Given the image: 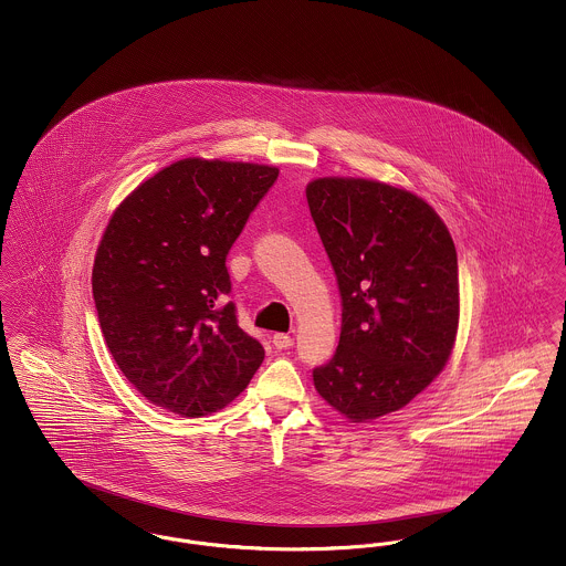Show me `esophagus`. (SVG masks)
I'll return each instance as SVG.
<instances>
[{"mask_svg":"<svg viewBox=\"0 0 566 566\" xmlns=\"http://www.w3.org/2000/svg\"><path fill=\"white\" fill-rule=\"evenodd\" d=\"M271 342H273V346H275L277 350H289V348L295 344V339H293L291 335H286V333H275V335L271 337Z\"/></svg>","mask_w":566,"mask_h":566,"instance_id":"34e87169","label":"esophagus"}]
</instances>
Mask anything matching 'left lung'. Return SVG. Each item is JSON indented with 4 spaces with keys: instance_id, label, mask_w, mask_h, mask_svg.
Wrapping results in <instances>:
<instances>
[{
    "instance_id": "8db88e82",
    "label": "left lung",
    "mask_w": 566,
    "mask_h": 566,
    "mask_svg": "<svg viewBox=\"0 0 566 566\" xmlns=\"http://www.w3.org/2000/svg\"><path fill=\"white\" fill-rule=\"evenodd\" d=\"M310 212L337 275L342 335L314 369L326 403L352 422L397 411L450 360L458 331V259L431 206L365 178H318Z\"/></svg>"
}]
</instances>
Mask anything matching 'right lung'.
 I'll return each instance as SVG.
<instances>
[{
	"label": "right lung",
	"mask_w": 566,
	"mask_h": 566,
	"mask_svg": "<svg viewBox=\"0 0 566 566\" xmlns=\"http://www.w3.org/2000/svg\"><path fill=\"white\" fill-rule=\"evenodd\" d=\"M280 169L171 163L116 208L95 254L93 298L112 358L150 401L199 418L231 403L263 346L235 316L227 254Z\"/></svg>",
	"instance_id": "1"
}]
</instances>
